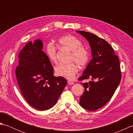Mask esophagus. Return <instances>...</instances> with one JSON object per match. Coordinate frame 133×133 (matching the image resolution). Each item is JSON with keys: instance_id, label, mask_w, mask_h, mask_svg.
<instances>
[{"instance_id": "obj_1", "label": "esophagus", "mask_w": 133, "mask_h": 133, "mask_svg": "<svg viewBox=\"0 0 133 133\" xmlns=\"http://www.w3.org/2000/svg\"><path fill=\"white\" fill-rule=\"evenodd\" d=\"M67 82H68V84H70V85H72V84H74V82H73L72 81H71V80H69L68 81H67Z\"/></svg>"}]
</instances>
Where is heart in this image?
Listing matches in <instances>:
<instances>
[{
	"label": "heart",
	"mask_w": 133,
	"mask_h": 133,
	"mask_svg": "<svg viewBox=\"0 0 133 133\" xmlns=\"http://www.w3.org/2000/svg\"><path fill=\"white\" fill-rule=\"evenodd\" d=\"M58 44L61 48L71 52V61H74L81 66H84L89 60V53L85 48L81 46L79 40L71 35L62 36L58 41ZM46 54L52 63L57 61L55 47L52 44H49L46 50ZM79 70L78 66L74 63L69 64H60L55 68V74L59 77L68 79L74 78Z\"/></svg>",
	"instance_id": "1"
}]
</instances>
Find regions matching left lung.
Listing matches in <instances>:
<instances>
[{
	"label": "left lung",
	"mask_w": 133,
	"mask_h": 133,
	"mask_svg": "<svg viewBox=\"0 0 133 133\" xmlns=\"http://www.w3.org/2000/svg\"><path fill=\"white\" fill-rule=\"evenodd\" d=\"M77 32L89 42L92 56L78 79L81 81L91 80L82 83L84 91L79 103L84 109L95 111L108 102L119 85L121 80L119 61L112 47L103 39L84 31Z\"/></svg>",
	"instance_id": "8db88e82"
}]
</instances>
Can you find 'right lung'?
I'll use <instances>...</instances> for the list:
<instances>
[{
    "label": "right lung",
    "instance_id": "1",
    "mask_svg": "<svg viewBox=\"0 0 133 133\" xmlns=\"http://www.w3.org/2000/svg\"><path fill=\"white\" fill-rule=\"evenodd\" d=\"M40 39L29 42L19 54L15 74L19 87L27 103L41 111L55 105L67 83L54 76L50 59L43 51Z\"/></svg>",
    "mask_w": 133,
    "mask_h": 133
}]
</instances>
